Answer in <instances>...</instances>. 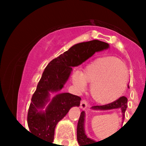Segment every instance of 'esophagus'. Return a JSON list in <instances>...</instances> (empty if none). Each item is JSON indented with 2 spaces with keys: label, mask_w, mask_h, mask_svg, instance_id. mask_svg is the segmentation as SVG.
Returning <instances> with one entry per match:
<instances>
[{
  "label": "esophagus",
  "mask_w": 146,
  "mask_h": 146,
  "mask_svg": "<svg viewBox=\"0 0 146 146\" xmlns=\"http://www.w3.org/2000/svg\"><path fill=\"white\" fill-rule=\"evenodd\" d=\"M88 107V103L86 100H82L80 102V108L82 110H86Z\"/></svg>",
  "instance_id": "34e87169"
}]
</instances>
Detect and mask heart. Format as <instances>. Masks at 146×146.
<instances>
[{"label":"heart","mask_w":146,"mask_h":146,"mask_svg":"<svg viewBox=\"0 0 146 146\" xmlns=\"http://www.w3.org/2000/svg\"><path fill=\"white\" fill-rule=\"evenodd\" d=\"M128 81V72L123 62L108 56L96 58L86 65L82 72L72 74V82L80 91L86 82L91 85L93 100L99 104L114 102L123 94Z\"/></svg>","instance_id":"b5f03b06"}]
</instances>
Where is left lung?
<instances>
[{"instance_id":"left-lung-1","label":"left lung","mask_w":146,"mask_h":146,"mask_svg":"<svg viewBox=\"0 0 146 146\" xmlns=\"http://www.w3.org/2000/svg\"><path fill=\"white\" fill-rule=\"evenodd\" d=\"M92 109L94 110H108L120 109L122 112L123 120L125 117V111L127 108V99L125 96H121L118 99L114 102L110 104H105V105H97L93 106ZM84 121H85V112L82 111L80 116L77 128V139L80 146H95V144L99 142H96L91 139L87 137L85 134L84 129ZM100 142V141H99Z\"/></svg>"}]
</instances>
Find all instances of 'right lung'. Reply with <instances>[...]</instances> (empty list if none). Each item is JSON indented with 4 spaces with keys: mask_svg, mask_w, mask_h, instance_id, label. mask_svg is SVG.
I'll return each mask as SVG.
<instances>
[{
    "mask_svg": "<svg viewBox=\"0 0 146 146\" xmlns=\"http://www.w3.org/2000/svg\"><path fill=\"white\" fill-rule=\"evenodd\" d=\"M109 44L92 40L72 46L46 66L33 94L28 113V125L31 133L49 142L54 140L55 126L71 108L79 106L81 98L69 93H62L53 97L45 111L39 110L49 101L50 92L63 88L69 79L72 67L80 65L96 52L108 49Z\"/></svg>",
    "mask_w": 146,
    "mask_h": 146,
    "instance_id": "right-lung-1",
    "label": "right lung"
}]
</instances>
